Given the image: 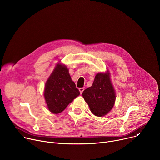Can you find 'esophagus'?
<instances>
[{
    "label": "esophagus",
    "instance_id": "34e87169",
    "mask_svg": "<svg viewBox=\"0 0 160 160\" xmlns=\"http://www.w3.org/2000/svg\"><path fill=\"white\" fill-rule=\"evenodd\" d=\"M84 88H79V92H80L81 94L82 93V92L84 91Z\"/></svg>",
    "mask_w": 160,
    "mask_h": 160
}]
</instances>
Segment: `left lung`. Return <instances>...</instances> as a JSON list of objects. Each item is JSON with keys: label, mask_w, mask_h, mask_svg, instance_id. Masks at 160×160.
<instances>
[{"label": "left lung", "mask_w": 160, "mask_h": 160, "mask_svg": "<svg viewBox=\"0 0 160 160\" xmlns=\"http://www.w3.org/2000/svg\"><path fill=\"white\" fill-rule=\"evenodd\" d=\"M82 95L93 114L98 117L107 114L113 108L116 98L109 71L97 73L92 87L84 90Z\"/></svg>", "instance_id": "obj_1"}]
</instances>
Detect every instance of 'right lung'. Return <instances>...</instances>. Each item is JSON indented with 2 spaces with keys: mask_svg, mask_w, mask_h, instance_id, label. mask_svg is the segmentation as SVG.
I'll return each mask as SVG.
<instances>
[{
  "mask_svg": "<svg viewBox=\"0 0 160 160\" xmlns=\"http://www.w3.org/2000/svg\"><path fill=\"white\" fill-rule=\"evenodd\" d=\"M80 94L67 66L58 62L47 79L44 96L50 112L59 114Z\"/></svg>",
  "mask_w": 160,
  "mask_h": 160,
  "instance_id": "1",
  "label": "right lung"
}]
</instances>
